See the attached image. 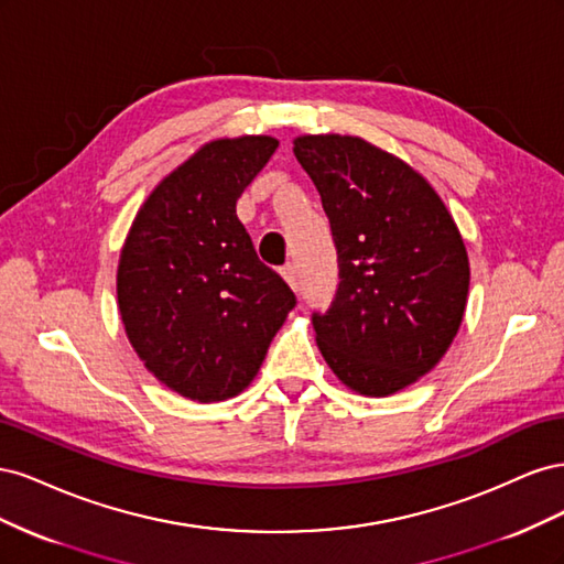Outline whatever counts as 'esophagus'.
Returning <instances> with one entry per match:
<instances>
[{
	"label": "esophagus",
	"mask_w": 564,
	"mask_h": 564,
	"mask_svg": "<svg viewBox=\"0 0 564 564\" xmlns=\"http://www.w3.org/2000/svg\"><path fill=\"white\" fill-rule=\"evenodd\" d=\"M280 272H282V278L286 280V284L292 286V289H296V284H299V278H296V268H294L292 263H286V265H282V268H280Z\"/></svg>",
	"instance_id": "obj_1"
}]
</instances>
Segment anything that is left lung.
Returning <instances> with one entry per match:
<instances>
[{
  "label": "left lung",
  "mask_w": 564,
  "mask_h": 564,
  "mask_svg": "<svg viewBox=\"0 0 564 564\" xmlns=\"http://www.w3.org/2000/svg\"><path fill=\"white\" fill-rule=\"evenodd\" d=\"M294 155L329 218L338 289L313 327L324 360L362 395H392L447 352L468 296L454 218L421 174L355 135H301Z\"/></svg>",
  "instance_id": "8db88e82"
}]
</instances>
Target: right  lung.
I'll return each mask as SVG.
<instances>
[{
	"label": "right lung",
	"instance_id": "right-lung-1",
	"mask_svg": "<svg viewBox=\"0 0 564 564\" xmlns=\"http://www.w3.org/2000/svg\"><path fill=\"white\" fill-rule=\"evenodd\" d=\"M275 148L270 135L207 143L152 191L124 242L117 301L127 336L187 400L245 390L296 305L235 212Z\"/></svg>",
	"mask_w": 564,
	"mask_h": 564
}]
</instances>
